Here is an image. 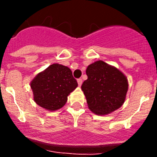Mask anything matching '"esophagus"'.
Returning <instances> with one entry per match:
<instances>
[{"label":"esophagus","mask_w":157,"mask_h":157,"mask_svg":"<svg viewBox=\"0 0 157 157\" xmlns=\"http://www.w3.org/2000/svg\"><path fill=\"white\" fill-rule=\"evenodd\" d=\"M77 82H78V86H81L82 84V78H78V79L77 80Z\"/></svg>","instance_id":"34e87169"}]
</instances>
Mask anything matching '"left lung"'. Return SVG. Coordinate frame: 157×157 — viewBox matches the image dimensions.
<instances>
[{"mask_svg": "<svg viewBox=\"0 0 157 157\" xmlns=\"http://www.w3.org/2000/svg\"><path fill=\"white\" fill-rule=\"evenodd\" d=\"M88 77L82 85L88 108L94 114H110L120 109L126 100L128 81L116 67L98 60L87 67Z\"/></svg>", "mask_w": 157, "mask_h": 157, "instance_id": "1", "label": "left lung"}]
</instances>
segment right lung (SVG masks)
<instances>
[{"instance_id": "1", "label": "right lung", "mask_w": 157, "mask_h": 157, "mask_svg": "<svg viewBox=\"0 0 157 157\" xmlns=\"http://www.w3.org/2000/svg\"><path fill=\"white\" fill-rule=\"evenodd\" d=\"M77 86L71 69L59 63L48 66L30 82L34 102L50 112L64 106L67 96Z\"/></svg>"}]
</instances>
